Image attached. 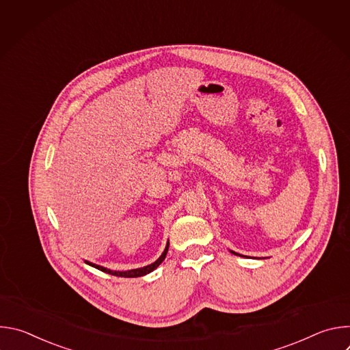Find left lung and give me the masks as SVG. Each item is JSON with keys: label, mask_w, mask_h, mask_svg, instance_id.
<instances>
[{"label": "left lung", "mask_w": 350, "mask_h": 350, "mask_svg": "<svg viewBox=\"0 0 350 350\" xmlns=\"http://www.w3.org/2000/svg\"><path fill=\"white\" fill-rule=\"evenodd\" d=\"M232 254H234V255H238V254H235V252H232Z\"/></svg>", "instance_id": "left-lung-1"}]
</instances>
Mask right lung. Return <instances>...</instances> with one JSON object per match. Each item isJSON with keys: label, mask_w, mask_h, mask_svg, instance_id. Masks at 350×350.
I'll use <instances>...</instances> for the list:
<instances>
[{"label": "right lung", "mask_w": 350, "mask_h": 350, "mask_svg": "<svg viewBox=\"0 0 350 350\" xmlns=\"http://www.w3.org/2000/svg\"><path fill=\"white\" fill-rule=\"evenodd\" d=\"M167 251H169V242H167V245H166V247H165L163 254L161 255V258H159L157 262H154L152 265H149V266H145V267H141V269H135V270H129V271H113V270L105 269V267H103V266H98V265H94V263H88V262H85V263H88L90 266H92V267H95V269H98V270H101V271L108 273V274H112V275H116V277H127V278H130V277H141V275H145V274H148V273L154 271V270L165 260Z\"/></svg>", "instance_id": "1"}]
</instances>
